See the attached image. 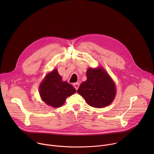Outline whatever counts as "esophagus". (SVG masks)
<instances>
[{
	"label": "esophagus",
	"mask_w": 154,
	"mask_h": 154,
	"mask_svg": "<svg viewBox=\"0 0 154 154\" xmlns=\"http://www.w3.org/2000/svg\"><path fill=\"white\" fill-rule=\"evenodd\" d=\"M73 85H74V88H75V89L76 90H77L78 88H79V83H74L73 84Z\"/></svg>",
	"instance_id": "1"
}]
</instances>
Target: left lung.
<instances>
[{"label":"left lung","mask_w":154,"mask_h":154,"mask_svg":"<svg viewBox=\"0 0 154 154\" xmlns=\"http://www.w3.org/2000/svg\"><path fill=\"white\" fill-rule=\"evenodd\" d=\"M87 80L77 90L89 105L103 108L110 104L116 96V86L112 79L102 68H88Z\"/></svg>","instance_id":"1"}]
</instances>
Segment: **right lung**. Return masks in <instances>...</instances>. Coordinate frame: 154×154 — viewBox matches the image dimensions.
Returning a JSON list of instances; mask_svg holds the SVG:
<instances>
[{
    "label": "right lung",
    "mask_w": 154,
    "mask_h": 154,
    "mask_svg": "<svg viewBox=\"0 0 154 154\" xmlns=\"http://www.w3.org/2000/svg\"><path fill=\"white\" fill-rule=\"evenodd\" d=\"M39 94L42 100L52 107L61 106L66 99L76 91L74 87L67 82L62 81L57 69L46 75L39 85Z\"/></svg>",
    "instance_id": "right-lung-1"
}]
</instances>
